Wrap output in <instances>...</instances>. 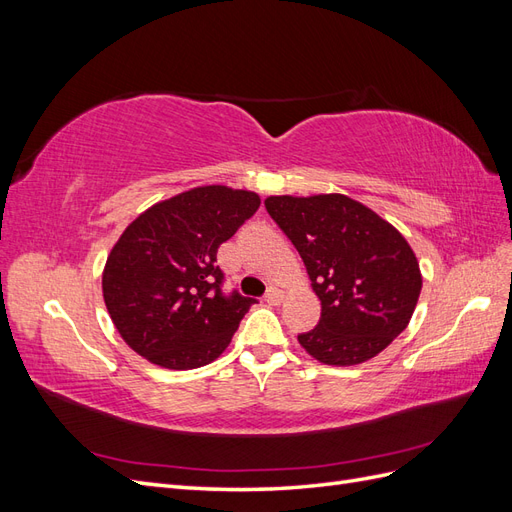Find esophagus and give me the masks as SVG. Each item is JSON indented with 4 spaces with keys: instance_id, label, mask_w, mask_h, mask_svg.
<instances>
[{
    "instance_id": "1",
    "label": "esophagus",
    "mask_w": 512,
    "mask_h": 512,
    "mask_svg": "<svg viewBox=\"0 0 512 512\" xmlns=\"http://www.w3.org/2000/svg\"><path fill=\"white\" fill-rule=\"evenodd\" d=\"M282 299H284V292L280 288H275V286H271L267 290V294H265V301L271 303V305H280Z\"/></svg>"
}]
</instances>
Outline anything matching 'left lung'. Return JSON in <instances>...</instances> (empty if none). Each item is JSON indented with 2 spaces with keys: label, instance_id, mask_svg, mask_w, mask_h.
Returning a JSON list of instances; mask_svg holds the SVG:
<instances>
[{
  "label": "left lung",
  "instance_id": "1",
  "mask_svg": "<svg viewBox=\"0 0 512 512\" xmlns=\"http://www.w3.org/2000/svg\"><path fill=\"white\" fill-rule=\"evenodd\" d=\"M265 207L297 247L322 305L318 327L299 344L324 365L374 359L408 327L423 288L408 241L344 194L269 196Z\"/></svg>",
  "mask_w": 512,
  "mask_h": 512
}]
</instances>
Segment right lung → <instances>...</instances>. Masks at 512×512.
Wrapping results in <instances>:
<instances>
[{
	"label": "right lung",
	"mask_w": 512,
	"mask_h": 512,
	"mask_svg": "<svg viewBox=\"0 0 512 512\" xmlns=\"http://www.w3.org/2000/svg\"><path fill=\"white\" fill-rule=\"evenodd\" d=\"M258 207L254 192L203 185L138 215L102 273L104 303L123 342L166 369L218 359L256 303L222 292L218 247Z\"/></svg>",
	"instance_id": "right-lung-1"
}]
</instances>
